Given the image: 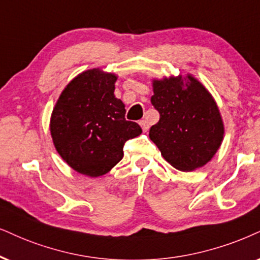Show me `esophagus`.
Returning a JSON list of instances; mask_svg holds the SVG:
<instances>
[{
	"instance_id": "obj_1",
	"label": "esophagus",
	"mask_w": 260,
	"mask_h": 260,
	"mask_svg": "<svg viewBox=\"0 0 260 260\" xmlns=\"http://www.w3.org/2000/svg\"><path fill=\"white\" fill-rule=\"evenodd\" d=\"M139 124L141 126V128H143V131L144 132H147V131H149V122H147L146 120H140L139 121Z\"/></svg>"
}]
</instances>
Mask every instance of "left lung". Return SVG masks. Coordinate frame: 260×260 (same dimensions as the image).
Wrapping results in <instances>:
<instances>
[{
  "label": "left lung",
  "mask_w": 260,
  "mask_h": 260,
  "mask_svg": "<svg viewBox=\"0 0 260 260\" xmlns=\"http://www.w3.org/2000/svg\"><path fill=\"white\" fill-rule=\"evenodd\" d=\"M151 103L159 121L150 128V139L163 158L181 172L210 162L221 146L224 124L211 93L193 75L152 80Z\"/></svg>",
  "instance_id": "obj_1"
}]
</instances>
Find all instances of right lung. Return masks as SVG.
I'll return each instance as SVG.
<instances>
[{"mask_svg": "<svg viewBox=\"0 0 260 260\" xmlns=\"http://www.w3.org/2000/svg\"><path fill=\"white\" fill-rule=\"evenodd\" d=\"M117 75L92 68L71 81L52 109L55 149L72 169L98 177L123 157L128 139L140 136L138 123L124 119L123 102L115 97Z\"/></svg>", "mask_w": 260, "mask_h": 260, "instance_id": "1", "label": "right lung"}]
</instances>
